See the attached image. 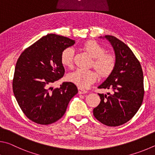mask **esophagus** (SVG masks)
Returning <instances> with one entry per match:
<instances>
[{"label":"esophagus","mask_w":155,"mask_h":155,"mask_svg":"<svg viewBox=\"0 0 155 155\" xmlns=\"http://www.w3.org/2000/svg\"><path fill=\"white\" fill-rule=\"evenodd\" d=\"M87 92L88 91L84 90V89L78 88V93L79 94H85V93H87Z\"/></svg>","instance_id":"obj_1"}]
</instances>
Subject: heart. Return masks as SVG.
I'll return each instance as SVG.
<instances>
[{"instance_id":"obj_1","label":"heart","mask_w":155,"mask_h":155,"mask_svg":"<svg viewBox=\"0 0 155 155\" xmlns=\"http://www.w3.org/2000/svg\"><path fill=\"white\" fill-rule=\"evenodd\" d=\"M82 48L89 54L93 61V66L103 77L110 75L114 69L116 63V57L112 54L105 53V50L102 45L94 41H88L83 45ZM74 51L72 48H67L62 51L61 62L67 68H72L73 65ZM98 73L94 70H83L78 69L69 73L67 79L69 82L79 86L81 88H86L97 80Z\"/></svg>"}]
</instances>
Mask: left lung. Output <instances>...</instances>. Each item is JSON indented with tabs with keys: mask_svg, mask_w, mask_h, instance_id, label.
I'll return each mask as SVG.
<instances>
[{
	"mask_svg": "<svg viewBox=\"0 0 155 155\" xmlns=\"http://www.w3.org/2000/svg\"><path fill=\"white\" fill-rule=\"evenodd\" d=\"M114 50V69L99 88L111 90L107 94H99L101 101L94 108V116L109 127L126 123L134 117L142 105L144 89L140 62L125 43L117 38L105 35Z\"/></svg>",
	"mask_w": 155,
	"mask_h": 155,
	"instance_id": "obj_1",
	"label": "left lung"
}]
</instances>
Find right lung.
<instances>
[{"label": "right lung", "mask_w": 155, "mask_h": 155, "mask_svg": "<svg viewBox=\"0 0 155 155\" xmlns=\"http://www.w3.org/2000/svg\"><path fill=\"white\" fill-rule=\"evenodd\" d=\"M74 43L69 38L48 34L24 50L18 58L13 91L21 111L35 123L47 125L58 120L78 93L71 82H63L60 88L51 87L64 75L62 51Z\"/></svg>", "instance_id": "right-lung-1"}]
</instances>
